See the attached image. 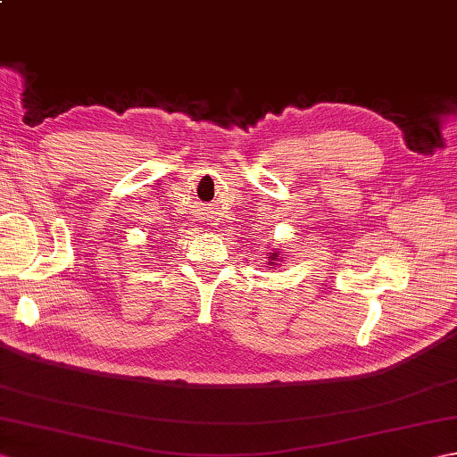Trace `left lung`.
Here are the masks:
<instances>
[{
	"instance_id": "8db88e82",
	"label": "left lung",
	"mask_w": 457,
	"mask_h": 457,
	"mask_svg": "<svg viewBox=\"0 0 457 457\" xmlns=\"http://www.w3.org/2000/svg\"><path fill=\"white\" fill-rule=\"evenodd\" d=\"M277 257H278V255H273V257H270V261H275V259H277Z\"/></svg>"
}]
</instances>
